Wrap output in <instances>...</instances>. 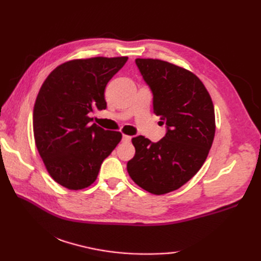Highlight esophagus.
Listing matches in <instances>:
<instances>
[{
  "instance_id": "esophagus-1",
  "label": "esophagus",
  "mask_w": 261,
  "mask_h": 261,
  "mask_svg": "<svg viewBox=\"0 0 261 261\" xmlns=\"http://www.w3.org/2000/svg\"><path fill=\"white\" fill-rule=\"evenodd\" d=\"M122 141H123V142H130L131 141V137L130 136H126V135H123V137H122Z\"/></svg>"
}]
</instances>
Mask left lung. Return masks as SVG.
Returning a JSON list of instances; mask_svg holds the SVG:
<instances>
[{"mask_svg":"<svg viewBox=\"0 0 261 261\" xmlns=\"http://www.w3.org/2000/svg\"><path fill=\"white\" fill-rule=\"evenodd\" d=\"M136 64L151 88L153 113L166 122L167 134L156 143L142 136L132 138L136 153L126 169L142 190L164 195L186 184L206 160L215 135L214 107L192 71L160 59L137 58Z\"/></svg>","mask_w":261,"mask_h":261,"instance_id":"left-lung-1","label":"left lung"}]
</instances>
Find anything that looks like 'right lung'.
<instances>
[{
  "label": "right lung",
  "mask_w": 261,
  "mask_h": 261,
  "mask_svg": "<svg viewBox=\"0 0 261 261\" xmlns=\"http://www.w3.org/2000/svg\"><path fill=\"white\" fill-rule=\"evenodd\" d=\"M127 57L68 60L48 75L33 108V136L53 179L70 191L91 186L103 160L122 139L119 131L93 123L104 110V90Z\"/></svg>",
  "instance_id": "add662e5"
}]
</instances>
